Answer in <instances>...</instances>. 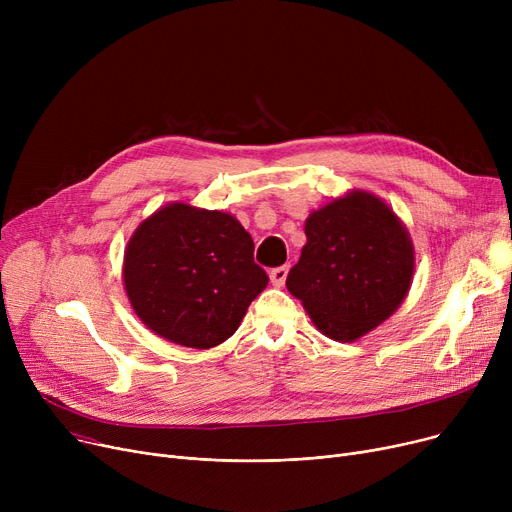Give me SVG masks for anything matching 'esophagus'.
I'll use <instances>...</instances> for the list:
<instances>
[{
    "instance_id": "esophagus-1",
    "label": "esophagus",
    "mask_w": 512,
    "mask_h": 512,
    "mask_svg": "<svg viewBox=\"0 0 512 512\" xmlns=\"http://www.w3.org/2000/svg\"><path fill=\"white\" fill-rule=\"evenodd\" d=\"M286 276H288V265L274 267V270L270 272V280H272V284H274V286H284Z\"/></svg>"
}]
</instances>
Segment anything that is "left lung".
Instances as JSON below:
<instances>
[{
  "instance_id": "8db88e82",
  "label": "left lung",
  "mask_w": 512,
  "mask_h": 512,
  "mask_svg": "<svg viewBox=\"0 0 512 512\" xmlns=\"http://www.w3.org/2000/svg\"><path fill=\"white\" fill-rule=\"evenodd\" d=\"M307 245L286 278L317 330L353 342L388 319L407 297L413 245L394 211L363 191L309 215Z\"/></svg>"
}]
</instances>
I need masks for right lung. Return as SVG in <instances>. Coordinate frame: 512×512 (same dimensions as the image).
<instances>
[{
  "instance_id": "right-lung-1",
  "label": "right lung",
  "mask_w": 512,
  "mask_h": 512,
  "mask_svg": "<svg viewBox=\"0 0 512 512\" xmlns=\"http://www.w3.org/2000/svg\"><path fill=\"white\" fill-rule=\"evenodd\" d=\"M253 238L230 213L174 203L132 234L124 286L143 324L191 348L230 338L267 286Z\"/></svg>"
}]
</instances>
